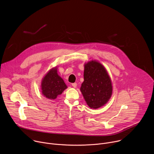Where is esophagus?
Returning a JSON list of instances; mask_svg holds the SVG:
<instances>
[{
    "instance_id": "esophagus-1",
    "label": "esophagus",
    "mask_w": 154,
    "mask_h": 154,
    "mask_svg": "<svg viewBox=\"0 0 154 154\" xmlns=\"http://www.w3.org/2000/svg\"><path fill=\"white\" fill-rule=\"evenodd\" d=\"M72 86L74 88H76V86H77V83H72Z\"/></svg>"
}]
</instances>
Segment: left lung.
<instances>
[{"label":"left lung","instance_id":"left-lung-1","mask_svg":"<svg viewBox=\"0 0 154 154\" xmlns=\"http://www.w3.org/2000/svg\"><path fill=\"white\" fill-rule=\"evenodd\" d=\"M83 76L80 91L87 105L94 109L105 105L112 94L111 80L105 68L99 62H88Z\"/></svg>","mask_w":154,"mask_h":154}]
</instances>
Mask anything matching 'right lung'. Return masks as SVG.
Returning <instances> with one entry per match:
<instances>
[{"label":"right lung","instance_id":"right-lung-1","mask_svg":"<svg viewBox=\"0 0 154 154\" xmlns=\"http://www.w3.org/2000/svg\"><path fill=\"white\" fill-rule=\"evenodd\" d=\"M66 88H67V86L58 75L56 68L50 70L41 83L42 93L49 99H56Z\"/></svg>","mask_w":154,"mask_h":154}]
</instances>
